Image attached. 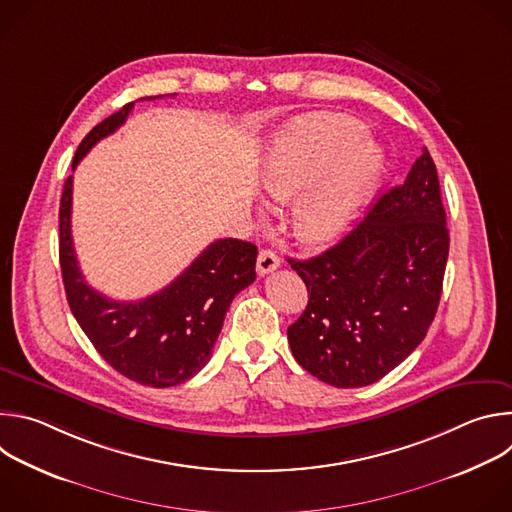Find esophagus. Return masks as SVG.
<instances>
[{
    "mask_svg": "<svg viewBox=\"0 0 512 512\" xmlns=\"http://www.w3.org/2000/svg\"><path fill=\"white\" fill-rule=\"evenodd\" d=\"M279 267V257L271 249H261L257 255V273L265 275Z\"/></svg>",
    "mask_w": 512,
    "mask_h": 512,
    "instance_id": "obj_1",
    "label": "esophagus"
}]
</instances>
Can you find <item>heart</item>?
<instances>
[{
    "mask_svg": "<svg viewBox=\"0 0 512 512\" xmlns=\"http://www.w3.org/2000/svg\"><path fill=\"white\" fill-rule=\"evenodd\" d=\"M360 121L346 115H312L285 131L271 148L263 190L289 200L318 181L296 210L300 237L314 245L332 243L377 184L385 156Z\"/></svg>",
    "mask_w": 512,
    "mask_h": 512,
    "instance_id": "1",
    "label": "heart"
}]
</instances>
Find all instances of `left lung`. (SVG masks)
Masks as SVG:
<instances>
[{"label": "left lung", "mask_w": 512, "mask_h": 512, "mask_svg": "<svg viewBox=\"0 0 512 512\" xmlns=\"http://www.w3.org/2000/svg\"><path fill=\"white\" fill-rule=\"evenodd\" d=\"M448 251L440 180L423 148L405 182L383 192L334 247L289 259L310 294L304 314L287 328L296 360L340 389L383 379L425 338Z\"/></svg>", "instance_id": "left-lung-1"}]
</instances>
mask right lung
Returning a JSON list of instances; mask_svg holds the SVG:
<instances>
[{"mask_svg": "<svg viewBox=\"0 0 512 512\" xmlns=\"http://www.w3.org/2000/svg\"><path fill=\"white\" fill-rule=\"evenodd\" d=\"M160 97L164 95L143 99ZM131 109L133 103L123 105L87 133L72 170L99 139L125 123ZM70 212L72 176L66 178L60 198L58 255L70 312L97 352L117 373L139 385L160 389L192 379L210 360L231 302L255 281L257 247L239 239H218L158 294L115 302L85 281L72 245Z\"/></svg>", "mask_w": 512, "mask_h": 512, "instance_id": "obj_1", "label": "right lung"}]
</instances>
